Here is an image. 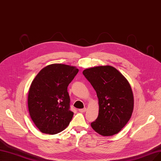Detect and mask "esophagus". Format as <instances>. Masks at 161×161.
I'll return each mask as SVG.
<instances>
[{"mask_svg":"<svg viewBox=\"0 0 161 161\" xmlns=\"http://www.w3.org/2000/svg\"><path fill=\"white\" fill-rule=\"evenodd\" d=\"M79 111L80 112H85L86 111V108H82V109H79Z\"/></svg>","mask_w":161,"mask_h":161,"instance_id":"34e87169","label":"esophagus"}]
</instances>
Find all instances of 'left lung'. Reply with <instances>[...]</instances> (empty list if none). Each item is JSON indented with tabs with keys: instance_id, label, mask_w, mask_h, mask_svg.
Segmentation results:
<instances>
[{
	"instance_id": "8db88e82",
	"label": "left lung",
	"mask_w": 161,
	"mask_h": 161,
	"mask_svg": "<svg viewBox=\"0 0 161 161\" xmlns=\"http://www.w3.org/2000/svg\"><path fill=\"white\" fill-rule=\"evenodd\" d=\"M82 73L98 98V116L91 127L103 136L117 134L129 121L133 110V94L129 82L110 65L86 69Z\"/></svg>"
}]
</instances>
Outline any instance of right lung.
<instances>
[{"label":"right lung","mask_w":161,"mask_h":161,"mask_svg":"<svg viewBox=\"0 0 161 161\" xmlns=\"http://www.w3.org/2000/svg\"><path fill=\"white\" fill-rule=\"evenodd\" d=\"M79 72L75 67L51 64L43 68L30 85L28 105L30 117L43 133L54 135L69 125L74 113L70 110L67 87Z\"/></svg>","instance_id":"right-lung-1"}]
</instances>
